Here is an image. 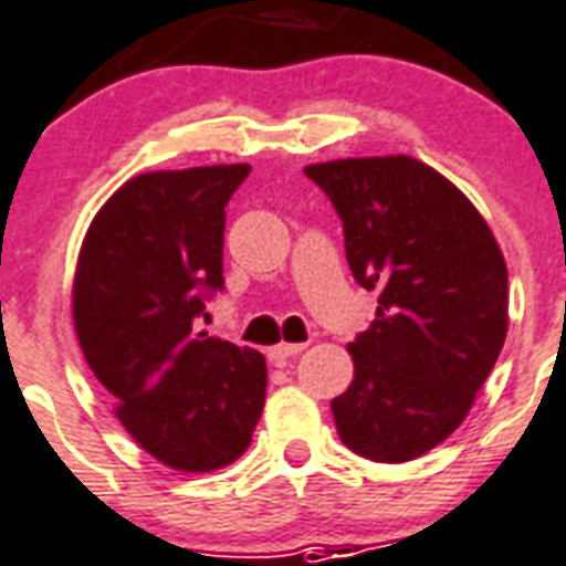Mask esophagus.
Instances as JSON below:
<instances>
[{
    "instance_id": "esophagus-1",
    "label": "esophagus",
    "mask_w": 566,
    "mask_h": 566,
    "mask_svg": "<svg viewBox=\"0 0 566 566\" xmlns=\"http://www.w3.org/2000/svg\"><path fill=\"white\" fill-rule=\"evenodd\" d=\"M302 349H305V344H279V346H273L270 353H266V358H270L275 367H284V364L291 361V358H296Z\"/></svg>"
}]
</instances>
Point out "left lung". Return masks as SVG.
Masks as SVG:
<instances>
[{"label":"left lung","instance_id":"obj_1","mask_svg":"<svg viewBox=\"0 0 566 566\" xmlns=\"http://www.w3.org/2000/svg\"><path fill=\"white\" fill-rule=\"evenodd\" d=\"M344 222L376 319L349 344L353 385L332 399L358 455L402 464L464 422L509 332V270L473 202L408 155L305 167Z\"/></svg>","mask_w":566,"mask_h":566}]
</instances>
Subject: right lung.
Segmentation results:
<instances>
[{
    "mask_svg": "<svg viewBox=\"0 0 566 566\" xmlns=\"http://www.w3.org/2000/svg\"><path fill=\"white\" fill-rule=\"evenodd\" d=\"M249 170L222 164L126 181L93 217L75 270L84 361L128 434L181 473L243 455L264 411V355L196 332L226 284V205Z\"/></svg>",
    "mask_w": 566,
    "mask_h": 566,
    "instance_id": "add662e5",
    "label": "right lung"
}]
</instances>
